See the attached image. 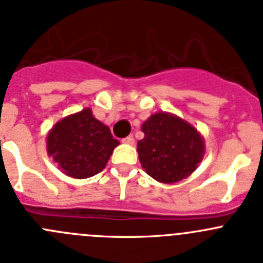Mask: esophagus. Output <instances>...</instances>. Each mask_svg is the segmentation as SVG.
Here are the masks:
<instances>
[{"instance_id":"1","label":"esophagus","mask_w":263,"mask_h":263,"mask_svg":"<svg viewBox=\"0 0 263 263\" xmlns=\"http://www.w3.org/2000/svg\"><path fill=\"white\" fill-rule=\"evenodd\" d=\"M122 143H125V144H134V138L132 136L126 137V138L122 139Z\"/></svg>"}]
</instances>
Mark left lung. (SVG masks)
Returning <instances> with one entry per match:
<instances>
[{"mask_svg":"<svg viewBox=\"0 0 263 263\" xmlns=\"http://www.w3.org/2000/svg\"><path fill=\"white\" fill-rule=\"evenodd\" d=\"M143 139L137 143L141 165L163 184L186 179L201 164L206 146L190 122L168 112H156L142 124Z\"/></svg>","mask_w":263,"mask_h":263,"instance_id":"1","label":"left lung"}]
</instances>
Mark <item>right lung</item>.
Listing matches in <instances>:
<instances>
[{"instance_id": "1", "label": "right lung", "mask_w": 263, "mask_h": 263, "mask_svg": "<svg viewBox=\"0 0 263 263\" xmlns=\"http://www.w3.org/2000/svg\"><path fill=\"white\" fill-rule=\"evenodd\" d=\"M119 144L109 127L95 119L91 108H84L53 125L47 136V154L64 175L88 179L104 170Z\"/></svg>"}]
</instances>
